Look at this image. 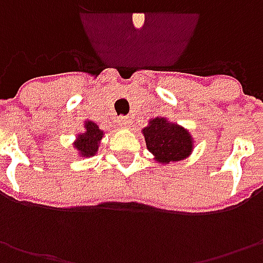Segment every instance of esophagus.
Segmentation results:
<instances>
[{
    "label": "esophagus",
    "instance_id": "obj_1",
    "mask_svg": "<svg viewBox=\"0 0 263 263\" xmlns=\"http://www.w3.org/2000/svg\"><path fill=\"white\" fill-rule=\"evenodd\" d=\"M118 123H120V126L123 127V128H128V127L132 126V121H130V118H127V117H121V118L118 120Z\"/></svg>",
    "mask_w": 263,
    "mask_h": 263
}]
</instances>
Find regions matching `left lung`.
<instances>
[{
    "instance_id": "obj_1",
    "label": "left lung",
    "mask_w": 263,
    "mask_h": 263,
    "mask_svg": "<svg viewBox=\"0 0 263 263\" xmlns=\"http://www.w3.org/2000/svg\"><path fill=\"white\" fill-rule=\"evenodd\" d=\"M142 135L149 152L159 164L186 159L195 147V140L189 130L164 117L151 118L149 124L142 128Z\"/></svg>"
}]
</instances>
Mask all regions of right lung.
I'll use <instances>...</instances> for the list:
<instances>
[{"label":"right lung","instance_id":"add662e5","mask_svg":"<svg viewBox=\"0 0 263 263\" xmlns=\"http://www.w3.org/2000/svg\"><path fill=\"white\" fill-rule=\"evenodd\" d=\"M83 127H85V132L77 135L76 140L73 142V146L80 157H93L99 149V143L104 137V132L90 120L85 121Z\"/></svg>","mask_w":263,"mask_h":263}]
</instances>
